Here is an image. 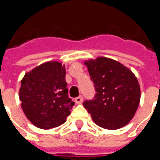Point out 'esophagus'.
<instances>
[{
	"label": "esophagus",
	"mask_w": 160,
	"mask_h": 160,
	"mask_svg": "<svg viewBox=\"0 0 160 160\" xmlns=\"http://www.w3.org/2000/svg\"><path fill=\"white\" fill-rule=\"evenodd\" d=\"M83 102V97L82 96H79V97H77L76 98H75V103L78 104H81Z\"/></svg>",
	"instance_id": "esophagus-1"
}]
</instances>
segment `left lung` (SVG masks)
Here are the masks:
<instances>
[{"label":"left lung","instance_id":"1","mask_svg":"<svg viewBox=\"0 0 160 160\" xmlns=\"http://www.w3.org/2000/svg\"><path fill=\"white\" fill-rule=\"evenodd\" d=\"M85 65L95 87L94 99L86 100L84 107L95 123L106 129H118L127 125L139 106L141 88L137 78L118 61L98 57Z\"/></svg>","mask_w":160,"mask_h":160}]
</instances>
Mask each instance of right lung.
Masks as SVG:
<instances>
[{"label":"right lung","mask_w":160,"mask_h":160,"mask_svg":"<svg viewBox=\"0 0 160 160\" xmlns=\"http://www.w3.org/2000/svg\"><path fill=\"white\" fill-rule=\"evenodd\" d=\"M65 76V65L52 61L36 67L23 77L19 88L21 107L36 127H58L70 115L74 102L68 97Z\"/></svg>","instance_id":"right-lung-1"}]
</instances>
